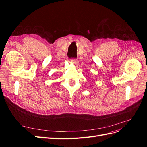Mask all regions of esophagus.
<instances>
[{
	"instance_id": "34e87169",
	"label": "esophagus",
	"mask_w": 147,
	"mask_h": 147,
	"mask_svg": "<svg viewBox=\"0 0 147 147\" xmlns=\"http://www.w3.org/2000/svg\"><path fill=\"white\" fill-rule=\"evenodd\" d=\"M71 61H72V63H73L75 65L78 66V61L77 59H71Z\"/></svg>"
}]
</instances>
